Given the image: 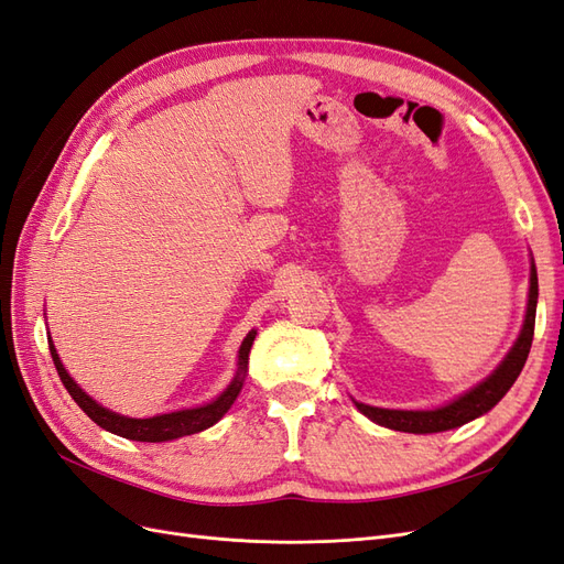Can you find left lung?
<instances>
[{"instance_id":"obj_1","label":"left lung","mask_w":564,"mask_h":564,"mask_svg":"<svg viewBox=\"0 0 564 564\" xmlns=\"http://www.w3.org/2000/svg\"><path fill=\"white\" fill-rule=\"evenodd\" d=\"M536 299H539V280H536V268L532 263V275H529V301H527V315L522 332L516 340V346L510 348L506 355V360L499 365V369L491 373L489 379H485L480 386H475L468 390L466 395H460L458 400L431 409V412H402V409H381V406H369L362 402H355V406L360 412L377 421L379 425H386V429L392 431H402V433H442L449 429H458L477 416L487 414L489 409L497 404L510 386L516 383L520 377V371L527 362L529 348H532V338H534V322H536Z\"/></svg>"}]
</instances>
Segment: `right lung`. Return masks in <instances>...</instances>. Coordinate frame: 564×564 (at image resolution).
<instances>
[{
    "label": "right lung",
    "mask_w": 564,
    "mask_h": 564,
    "mask_svg": "<svg viewBox=\"0 0 564 564\" xmlns=\"http://www.w3.org/2000/svg\"><path fill=\"white\" fill-rule=\"evenodd\" d=\"M256 338V332H249L247 338L242 340V348H240V369H237V377L232 379V383L220 392V395L197 409H183V412H172V414H162V416H152V419H127V416H119L110 409L96 404L87 392H84L73 379L70 373L65 371L61 357L54 348V344H48L51 357H54V365L58 377L65 386V390L70 392V398L79 404V409L84 414H87L94 423H98L100 429H106L119 437H127V440H135V442H164V440H176L183 435H193L199 431H207L216 421H220L230 404L235 402V398L240 395L242 383H245V373H247V362H249V350L251 344Z\"/></svg>",
    "instance_id": "1"
}]
</instances>
